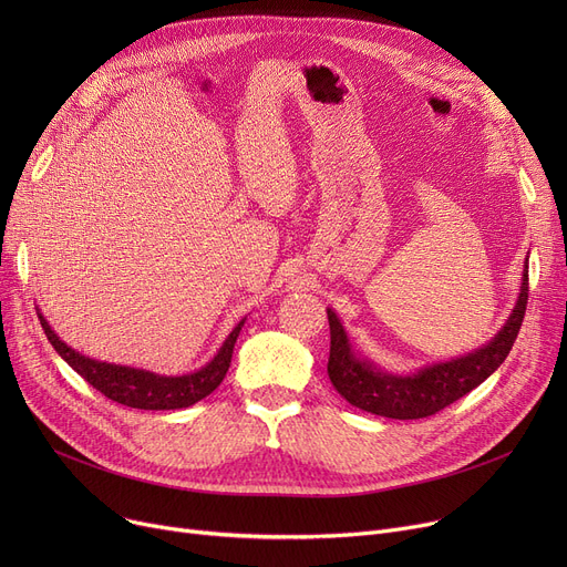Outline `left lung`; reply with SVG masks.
<instances>
[{"label":"left lung","mask_w":567,"mask_h":567,"mask_svg":"<svg viewBox=\"0 0 567 567\" xmlns=\"http://www.w3.org/2000/svg\"><path fill=\"white\" fill-rule=\"evenodd\" d=\"M522 276L515 310L494 340L466 355H460V359L434 363L413 374L383 372L374 363L355 355L338 315L329 308L326 310L331 326L329 377L336 391L349 404L395 421L427 419V415H434L436 411L457 402L475 385H481L511 353L528 303V264L524 266Z\"/></svg>","instance_id":"left-lung-1"}]
</instances>
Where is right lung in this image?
Here are the masks:
<instances>
[{
    "label": "right lung",
    "mask_w": 567,
    "mask_h": 567,
    "mask_svg": "<svg viewBox=\"0 0 567 567\" xmlns=\"http://www.w3.org/2000/svg\"><path fill=\"white\" fill-rule=\"evenodd\" d=\"M43 331L54 347V351L62 355V359L84 379L101 391L107 400L118 402L131 409H152V411H165V409H186L206 395H212L220 381L225 379L229 363H231V351L236 344L238 333H241V326L246 319L234 326V331L227 336L218 353L208 361L202 370L182 374V377H163L148 370L128 368V365H114L103 363L96 359H89L80 351L71 349L66 342L56 338V333L50 329L45 317L39 312Z\"/></svg>",
    "instance_id": "obj_1"
}]
</instances>
